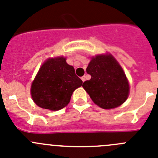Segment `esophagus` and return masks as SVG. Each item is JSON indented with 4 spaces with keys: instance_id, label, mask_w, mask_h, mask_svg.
I'll use <instances>...</instances> for the list:
<instances>
[{
    "instance_id": "obj_1",
    "label": "esophagus",
    "mask_w": 158,
    "mask_h": 158,
    "mask_svg": "<svg viewBox=\"0 0 158 158\" xmlns=\"http://www.w3.org/2000/svg\"><path fill=\"white\" fill-rule=\"evenodd\" d=\"M85 79H86V77L85 76H83V77H81V80H82V81H85Z\"/></svg>"
}]
</instances>
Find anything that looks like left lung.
Wrapping results in <instances>:
<instances>
[{"label": "left lung", "instance_id": "obj_1", "mask_svg": "<svg viewBox=\"0 0 158 158\" xmlns=\"http://www.w3.org/2000/svg\"><path fill=\"white\" fill-rule=\"evenodd\" d=\"M86 71L91 79L84 82L82 87L96 105L112 109L126 101L129 96V82L122 67L111 54L92 57Z\"/></svg>", "mask_w": 158, "mask_h": 158}]
</instances>
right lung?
<instances>
[{
    "label": "right lung",
    "instance_id": "1",
    "mask_svg": "<svg viewBox=\"0 0 158 158\" xmlns=\"http://www.w3.org/2000/svg\"><path fill=\"white\" fill-rule=\"evenodd\" d=\"M82 85L74 68L64 57L48 58L40 67L31 86L32 100L39 107L51 111L62 109L74 90Z\"/></svg>",
    "mask_w": 158,
    "mask_h": 158
}]
</instances>
